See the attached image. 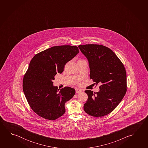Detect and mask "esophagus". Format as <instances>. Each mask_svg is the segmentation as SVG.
I'll use <instances>...</instances> for the list:
<instances>
[{"label": "esophagus", "mask_w": 148, "mask_h": 148, "mask_svg": "<svg viewBox=\"0 0 148 148\" xmlns=\"http://www.w3.org/2000/svg\"><path fill=\"white\" fill-rule=\"evenodd\" d=\"M75 91H76V93H79L82 91V90L81 89H76Z\"/></svg>", "instance_id": "esophagus-1"}]
</instances>
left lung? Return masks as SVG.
<instances>
[{"instance_id":"left-lung-1","label":"left lung","mask_w":148,"mask_h":148,"mask_svg":"<svg viewBox=\"0 0 148 148\" xmlns=\"http://www.w3.org/2000/svg\"><path fill=\"white\" fill-rule=\"evenodd\" d=\"M78 47L89 62L90 77L97 84H102L99 92L85 91L88 98L84 109L90 116H104L116 108L126 93V71L116 55L107 47L86 44Z\"/></svg>"}]
</instances>
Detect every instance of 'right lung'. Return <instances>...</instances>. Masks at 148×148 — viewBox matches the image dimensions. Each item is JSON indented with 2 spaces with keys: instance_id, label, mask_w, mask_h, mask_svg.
<instances>
[{
  "instance_id": "add662e5",
  "label": "right lung",
  "mask_w": 148,
  "mask_h": 148,
  "mask_svg": "<svg viewBox=\"0 0 148 148\" xmlns=\"http://www.w3.org/2000/svg\"><path fill=\"white\" fill-rule=\"evenodd\" d=\"M78 53L77 46H53L32 59L23 78V89L31 108L39 116L54 120L65 113V103L73 97L75 89L65 87L59 90L53 80Z\"/></svg>"
}]
</instances>
